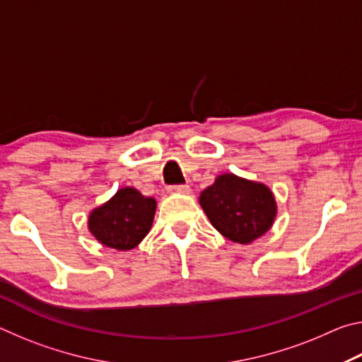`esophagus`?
<instances>
[{"mask_svg": "<svg viewBox=\"0 0 362 362\" xmlns=\"http://www.w3.org/2000/svg\"><path fill=\"white\" fill-rule=\"evenodd\" d=\"M169 192H174V193H189V187L188 185H173V187H169Z\"/></svg>", "mask_w": 362, "mask_h": 362, "instance_id": "obj_1", "label": "esophagus"}]
</instances>
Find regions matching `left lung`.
I'll return each mask as SVG.
<instances>
[{
  "instance_id": "obj_1",
  "label": "left lung",
  "mask_w": 362,
  "mask_h": 362,
  "mask_svg": "<svg viewBox=\"0 0 362 362\" xmlns=\"http://www.w3.org/2000/svg\"><path fill=\"white\" fill-rule=\"evenodd\" d=\"M199 203L214 228L233 243L249 244L273 225L276 203L273 193L233 174L220 175L199 196Z\"/></svg>"
}]
</instances>
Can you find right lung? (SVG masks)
<instances>
[{
    "mask_svg": "<svg viewBox=\"0 0 362 362\" xmlns=\"http://www.w3.org/2000/svg\"><path fill=\"white\" fill-rule=\"evenodd\" d=\"M156 201L136 188L119 189L89 216V230L102 244L118 250L136 247L150 231Z\"/></svg>",
    "mask_w": 362,
    "mask_h": 362,
    "instance_id": "add662e5",
    "label": "right lung"
}]
</instances>
